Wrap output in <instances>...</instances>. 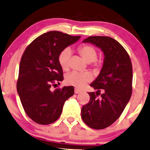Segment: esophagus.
<instances>
[{
	"label": "esophagus",
	"instance_id": "esophagus-1",
	"mask_svg": "<svg viewBox=\"0 0 150 150\" xmlns=\"http://www.w3.org/2000/svg\"><path fill=\"white\" fill-rule=\"evenodd\" d=\"M81 92V90H80V89L75 88V94H78V93H80Z\"/></svg>",
	"mask_w": 150,
	"mask_h": 150
}]
</instances>
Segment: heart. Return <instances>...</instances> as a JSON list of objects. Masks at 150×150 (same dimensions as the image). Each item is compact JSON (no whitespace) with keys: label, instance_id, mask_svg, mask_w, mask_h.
<instances>
[{"label":"heart","instance_id":"b5f03b06","mask_svg":"<svg viewBox=\"0 0 150 150\" xmlns=\"http://www.w3.org/2000/svg\"><path fill=\"white\" fill-rule=\"evenodd\" d=\"M79 54L87 63H91L94 70H97L101 67V63L97 61V51L95 48L89 44H83L77 49ZM71 56V50L65 49L60 53L58 56V63L64 71H67L70 67V59ZM92 79L89 73H79L72 72L65 77V82L68 85H73L77 88H82Z\"/></svg>","mask_w":150,"mask_h":150}]
</instances>
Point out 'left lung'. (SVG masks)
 Returning <instances> with one entry per match:
<instances>
[{"instance_id": "8db88e82", "label": "left lung", "mask_w": 150, "mask_h": 150, "mask_svg": "<svg viewBox=\"0 0 150 150\" xmlns=\"http://www.w3.org/2000/svg\"><path fill=\"white\" fill-rule=\"evenodd\" d=\"M83 42L100 48L104 59L100 73L90 85L97 92L88 93L90 99L82 107L81 116L91 128L104 129L119 118L131 97L132 63L123 46L113 38L94 36Z\"/></svg>"}]
</instances>
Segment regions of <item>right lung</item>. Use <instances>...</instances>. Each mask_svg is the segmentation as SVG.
<instances>
[{"label": "right lung", "instance_id": "1", "mask_svg": "<svg viewBox=\"0 0 150 150\" xmlns=\"http://www.w3.org/2000/svg\"><path fill=\"white\" fill-rule=\"evenodd\" d=\"M80 38L51 31L36 38L24 51L17 90L26 114L35 123L48 125L56 121L65 101L74 94L73 86H65L53 92L51 87L63 80L58 63L60 53Z\"/></svg>", "mask_w": 150, "mask_h": 150}]
</instances>
